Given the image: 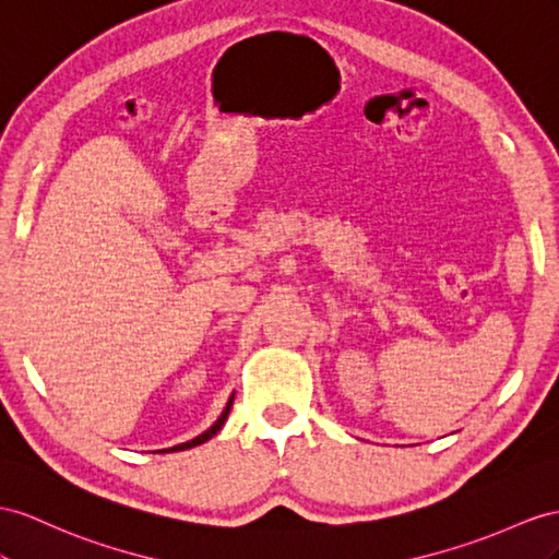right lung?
Here are the masks:
<instances>
[{"instance_id": "right-lung-1", "label": "right lung", "mask_w": 559, "mask_h": 559, "mask_svg": "<svg viewBox=\"0 0 559 559\" xmlns=\"http://www.w3.org/2000/svg\"><path fill=\"white\" fill-rule=\"evenodd\" d=\"M231 404H234V396L231 399H228V404H226V408L222 411V416L217 418V420H214V425L210 427V429H205V432L203 435H198L195 439H191V441H186V443H179V447H171L169 451H186V449H193V447H198V443H205L207 439H212L214 435H217L219 432V429L224 427V423H226V418H228V411H231Z\"/></svg>"}]
</instances>
